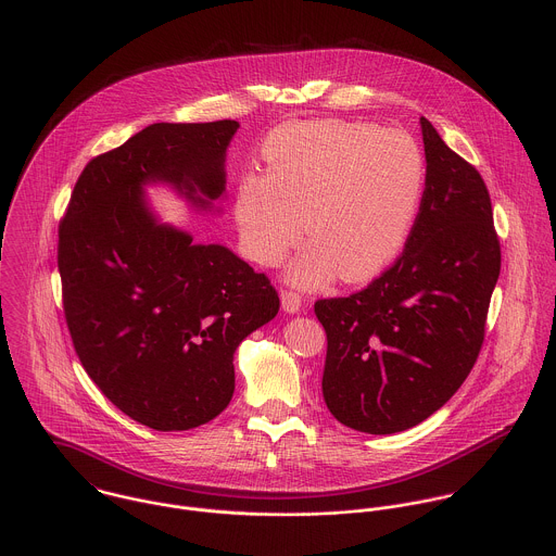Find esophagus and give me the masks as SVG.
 <instances>
[{
    "mask_svg": "<svg viewBox=\"0 0 556 556\" xmlns=\"http://www.w3.org/2000/svg\"><path fill=\"white\" fill-rule=\"evenodd\" d=\"M281 305L288 314H299L301 312V305H303V299L299 292H292V290H283L281 292Z\"/></svg>",
    "mask_w": 556,
    "mask_h": 556,
    "instance_id": "obj_1",
    "label": "esophagus"
}]
</instances>
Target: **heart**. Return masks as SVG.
<instances>
[{"mask_svg": "<svg viewBox=\"0 0 556 556\" xmlns=\"http://www.w3.org/2000/svg\"><path fill=\"white\" fill-rule=\"evenodd\" d=\"M262 156L268 174L244 172L233 198L253 262L277 266L307 231L312 242L290 266L292 283L309 288L333 275L363 281L408 238L426 189V156L406 130L363 119H299L275 128Z\"/></svg>", "mask_w": 556, "mask_h": 556, "instance_id": "obj_1", "label": "heart"}]
</instances>
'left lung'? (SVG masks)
Wrapping results in <instances>:
<instances>
[{"label":"left lung","mask_w":556,"mask_h":556,"mask_svg":"<svg viewBox=\"0 0 556 556\" xmlns=\"http://www.w3.org/2000/svg\"><path fill=\"white\" fill-rule=\"evenodd\" d=\"M426 189L402 255L367 288L320 299L323 395L367 434L404 432L462 387L483 345L501 242L481 174L421 117Z\"/></svg>","instance_id":"1"}]
</instances>
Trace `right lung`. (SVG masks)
Masks as SVG:
<instances>
[{"label":"right lung","instance_id":"add662e5","mask_svg":"<svg viewBox=\"0 0 556 556\" xmlns=\"http://www.w3.org/2000/svg\"><path fill=\"white\" fill-rule=\"evenodd\" d=\"M236 119L150 124L81 172L60 223L58 268L75 352L124 415L182 432L222 415L238 343L279 312L264 273L222 244L161 225L143 185L208 208L225 191Z\"/></svg>","mask_w":556,"mask_h":556}]
</instances>
